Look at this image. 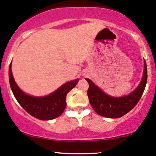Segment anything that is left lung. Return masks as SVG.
I'll use <instances>...</instances> for the list:
<instances>
[{
  "mask_svg": "<svg viewBox=\"0 0 156 156\" xmlns=\"http://www.w3.org/2000/svg\"><path fill=\"white\" fill-rule=\"evenodd\" d=\"M89 84L88 97L90 104L97 114L105 118H118L130 112L141 98L147 81V63L144 61V76L140 85L130 94L121 98L108 96L96 86L89 79H85Z\"/></svg>",
  "mask_w": 156,
  "mask_h": 156,
  "instance_id": "8db88e82",
  "label": "left lung"
}]
</instances>
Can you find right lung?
<instances>
[{
  "label": "right lung",
  "mask_w": 156,
  "mask_h": 156,
  "mask_svg": "<svg viewBox=\"0 0 156 156\" xmlns=\"http://www.w3.org/2000/svg\"><path fill=\"white\" fill-rule=\"evenodd\" d=\"M9 80L11 89L17 101L27 112L38 120H48L58 118L66 107V96L79 82L78 79L66 83L48 96L36 98L24 93L13 79L11 64L9 68Z\"/></svg>",
  "instance_id": "right-lung-1"
}]
</instances>
